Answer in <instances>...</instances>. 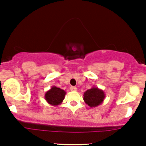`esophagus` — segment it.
<instances>
[{
  "label": "esophagus",
  "instance_id": "1",
  "mask_svg": "<svg viewBox=\"0 0 146 146\" xmlns=\"http://www.w3.org/2000/svg\"><path fill=\"white\" fill-rule=\"evenodd\" d=\"M70 90H72V91H76L77 90V88L76 86H71L70 87Z\"/></svg>",
  "mask_w": 146,
  "mask_h": 146
}]
</instances>
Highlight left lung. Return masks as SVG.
Listing matches in <instances>:
<instances>
[{
    "label": "left lung",
    "mask_w": 146,
    "mask_h": 146,
    "mask_svg": "<svg viewBox=\"0 0 146 146\" xmlns=\"http://www.w3.org/2000/svg\"><path fill=\"white\" fill-rule=\"evenodd\" d=\"M106 94L104 91L97 87H92L86 90L83 94V100L85 103L90 108H95L102 104L104 100Z\"/></svg>",
    "instance_id": "left-lung-1"
}]
</instances>
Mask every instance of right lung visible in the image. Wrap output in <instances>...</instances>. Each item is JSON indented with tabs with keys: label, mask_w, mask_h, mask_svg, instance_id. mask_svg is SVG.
<instances>
[{
	"label": "right lung",
	"mask_w": 146,
	"mask_h": 146,
	"mask_svg": "<svg viewBox=\"0 0 146 146\" xmlns=\"http://www.w3.org/2000/svg\"><path fill=\"white\" fill-rule=\"evenodd\" d=\"M66 92L60 88L53 86L48 90L45 94V99L48 103L53 106H57L61 104L64 100Z\"/></svg>",
	"instance_id": "add662e5"
}]
</instances>
